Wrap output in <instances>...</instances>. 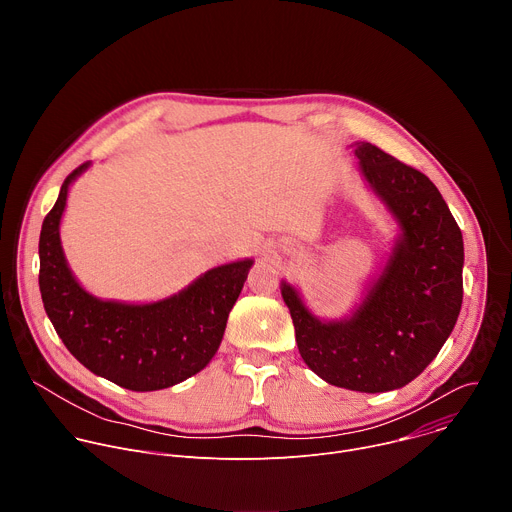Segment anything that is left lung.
<instances>
[{"mask_svg":"<svg viewBox=\"0 0 512 512\" xmlns=\"http://www.w3.org/2000/svg\"><path fill=\"white\" fill-rule=\"evenodd\" d=\"M360 170L389 206L401 237L360 308L340 322H320L298 291L281 296L308 367L326 383L385 393L411 383L442 350L462 308V231L435 184L373 143L356 148Z\"/></svg>","mask_w":512,"mask_h":512,"instance_id":"8db88e82","label":"left lung"}]
</instances>
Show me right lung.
<instances>
[{"instance_id":"1","label":"right lung","mask_w":512,"mask_h":512,"mask_svg":"<svg viewBox=\"0 0 512 512\" xmlns=\"http://www.w3.org/2000/svg\"><path fill=\"white\" fill-rule=\"evenodd\" d=\"M87 166L66 176L42 223L38 281L44 310L64 346L91 373L131 391L168 389L202 371L221 346L253 261L214 267L156 304L93 298L72 277L58 235L68 186Z\"/></svg>"}]
</instances>
